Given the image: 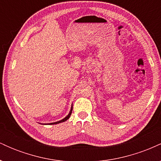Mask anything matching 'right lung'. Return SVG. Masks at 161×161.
<instances>
[{"instance_id":"right-lung-1","label":"right lung","mask_w":161,"mask_h":161,"mask_svg":"<svg viewBox=\"0 0 161 161\" xmlns=\"http://www.w3.org/2000/svg\"><path fill=\"white\" fill-rule=\"evenodd\" d=\"M72 111H73V104H72L71 106V109H70L69 110V113L68 114V115L66 116V117H64V119H62L60 121H57V122H55V123H47V124H51V125H53V124H58V123H63V122H65L70 117V116H71V114H72ZM45 124H47V123H45Z\"/></svg>"}]
</instances>
